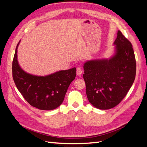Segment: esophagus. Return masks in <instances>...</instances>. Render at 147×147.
Segmentation results:
<instances>
[{
  "label": "esophagus",
  "mask_w": 147,
  "mask_h": 147,
  "mask_svg": "<svg viewBox=\"0 0 147 147\" xmlns=\"http://www.w3.org/2000/svg\"><path fill=\"white\" fill-rule=\"evenodd\" d=\"M76 72H77V75H78V76H80V75L82 74V72H83V71H82V69L80 67H78L77 69Z\"/></svg>",
  "instance_id": "34e87169"
}]
</instances>
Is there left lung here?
Wrapping results in <instances>:
<instances>
[{
  "mask_svg": "<svg viewBox=\"0 0 147 147\" xmlns=\"http://www.w3.org/2000/svg\"><path fill=\"white\" fill-rule=\"evenodd\" d=\"M114 45L116 52L110 59L87 61L83 66L88 99L101 110L119 104L136 78V61L131 42L118 30Z\"/></svg>",
  "mask_w": 147,
  "mask_h": 147,
  "instance_id": "left-lung-1",
  "label": "left lung"
}]
</instances>
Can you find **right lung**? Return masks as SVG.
I'll use <instances>...</instances> for the list:
<instances>
[{"instance_id":"right-lung-1","label":"right lung","mask_w":147,"mask_h":147,"mask_svg":"<svg viewBox=\"0 0 147 147\" xmlns=\"http://www.w3.org/2000/svg\"><path fill=\"white\" fill-rule=\"evenodd\" d=\"M20 42L12 63L13 78L18 90L25 100L35 108L43 110L56 109L63 103L69 85L76 77V68L59 71L45 77L26 73L17 60Z\"/></svg>"}]
</instances>
